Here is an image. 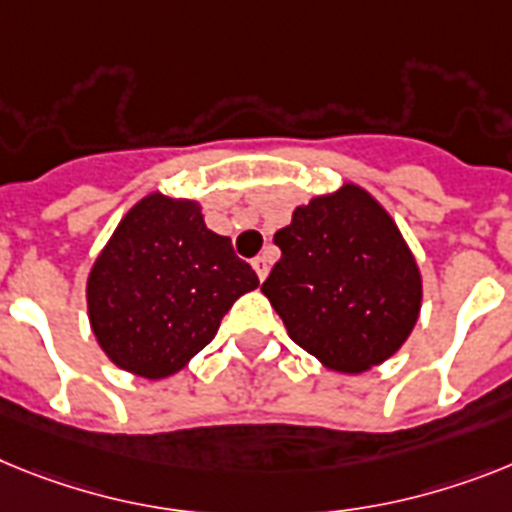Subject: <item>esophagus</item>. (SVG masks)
Returning a JSON list of instances; mask_svg holds the SVG:
<instances>
[{
	"label": "esophagus",
	"mask_w": 512,
	"mask_h": 512,
	"mask_svg": "<svg viewBox=\"0 0 512 512\" xmlns=\"http://www.w3.org/2000/svg\"><path fill=\"white\" fill-rule=\"evenodd\" d=\"M252 268H255V273H257V278H260V281H265V278H268V270H270V263H268V257H255V260H252Z\"/></svg>",
	"instance_id": "obj_1"
}]
</instances>
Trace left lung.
Instances as JSON below:
<instances>
[{
  "instance_id": "8db88e82",
  "label": "left lung",
  "mask_w": 512,
  "mask_h": 512,
  "mask_svg": "<svg viewBox=\"0 0 512 512\" xmlns=\"http://www.w3.org/2000/svg\"><path fill=\"white\" fill-rule=\"evenodd\" d=\"M281 260L263 294L291 341L322 367L359 375L409 341L422 312V270L372 192L343 182L276 231Z\"/></svg>"
}]
</instances>
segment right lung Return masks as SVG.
Wrapping results in <instances>:
<instances>
[{
    "mask_svg": "<svg viewBox=\"0 0 512 512\" xmlns=\"http://www.w3.org/2000/svg\"><path fill=\"white\" fill-rule=\"evenodd\" d=\"M257 286L229 236L205 226L203 205L148 192L90 265V330L119 369L163 380L182 372L213 341L231 304Z\"/></svg>",
    "mask_w": 512,
    "mask_h": 512,
    "instance_id": "1",
    "label": "right lung"
}]
</instances>
